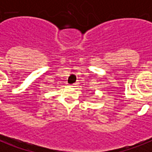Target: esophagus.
I'll list each match as a JSON object with an SVG mask.
<instances>
[{
	"label": "esophagus",
	"instance_id": "1",
	"mask_svg": "<svg viewBox=\"0 0 152 152\" xmlns=\"http://www.w3.org/2000/svg\"><path fill=\"white\" fill-rule=\"evenodd\" d=\"M78 84H79L78 82H76V83H72V87H76V86L78 85Z\"/></svg>",
	"mask_w": 152,
	"mask_h": 152
}]
</instances>
